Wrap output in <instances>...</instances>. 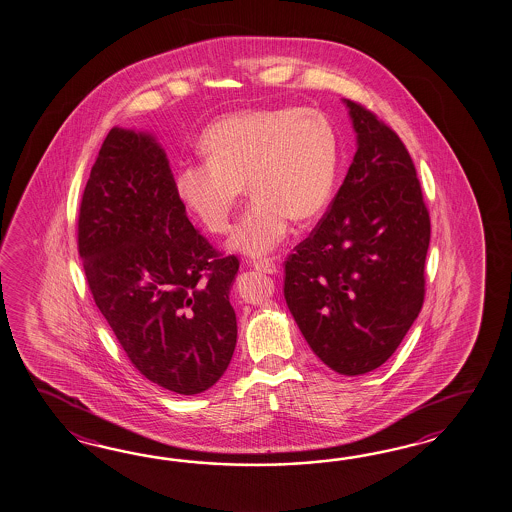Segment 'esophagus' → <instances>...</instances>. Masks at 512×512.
I'll use <instances>...</instances> for the list:
<instances>
[{
    "instance_id": "34e87169",
    "label": "esophagus",
    "mask_w": 512,
    "mask_h": 512,
    "mask_svg": "<svg viewBox=\"0 0 512 512\" xmlns=\"http://www.w3.org/2000/svg\"><path fill=\"white\" fill-rule=\"evenodd\" d=\"M253 268L259 270L262 274L275 275L279 272V266L272 259H261V261H253Z\"/></svg>"
}]
</instances>
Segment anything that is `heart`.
<instances>
[{
    "instance_id": "heart-1",
    "label": "heart",
    "mask_w": 512,
    "mask_h": 512,
    "mask_svg": "<svg viewBox=\"0 0 512 512\" xmlns=\"http://www.w3.org/2000/svg\"><path fill=\"white\" fill-rule=\"evenodd\" d=\"M200 151L205 163L177 170V196L209 233L225 235L246 183L253 201L231 248L250 257L274 251L292 220H316L337 181V131L316 109L227 114L201 133Z\"/></svg>"
}]
</instances>
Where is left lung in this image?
Here are the masks:
<instances>
[{
  "instance_id": "1",
  "label": "left lung",
  "mask_w": 512,
  "mask_h": 512,
  "mask_svg": "<svg viewBox=\"0 0 512 512\" xmlns=\"http://www.w3.org/2000/svg\"><path fill=\"white\" fill-rule=\"evenodd\" d=\"M357 153L324 218L285 261V300L312 351L342 375L392 357L424 305L431 220L411 155L346 100Z\"/></svg>"
}]
</instances>
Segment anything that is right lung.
Here are the masks:
<instances>
[{
	"label": "right lung",
	"mask_w": 512,
	"mask_h": 512,
	"mask_svg": "<svg viewBox=\"0 0 512 512\" xmlns=\"http://www.w3.org/2000/svg\"><path fill=\"white\" fill-rule=\"evenodd\" d=\"M77 251L92 298L140 374L183 396L224 375L237 346L229 288L240 262L190 224L155 138L109 131L81 198Z\"/></svg>",
	"instance_id": "right-lung-1"
}]
</instances>
